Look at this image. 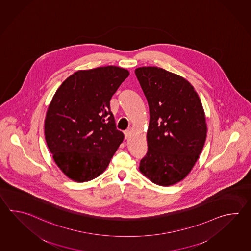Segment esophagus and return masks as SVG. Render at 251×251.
I'll list each match as a JSON object with an SVG mask.
<instances>
[{
    "label": "esophagus",
    "mask_w": 251,
    "mask_h": 251,
    "mask_svg": "<svg viewBox=\"0 0 251 251\" xmlns=\"http://www.w3.org/2000/svg\"><path fill=\"white\" fill-rule=\"evenodd\" d=\"M124 136H125V138L127 139V138H129V137L131 136V131L128 130H128H125V131H124Z\"/></svg>",
    "instance_id": "esophagus-1"
}]
</instances>
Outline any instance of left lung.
<instances>
[{"label": "left lung", "mask_w": 251, "mask_h": 251, "mask_svg": "<svg viewBox=\"0 0 251 251\" xmlns=\"http://www.w3.org/2000/svg\"><path fill=\"white\" fill-rule=\"evenodd\" d=\"M149 107L148 152L139 171L152 182L171 186L190 173L206 138L204 109L184 77L158 67L135 70Z\"/></svg>", "instance_id": "1"}]
</instances>
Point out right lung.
I'll return each instance as SVG.
<instances>
[{
	"label": "right lung",
	"instance_id": "right-lung-1",
	"mask_svg": "<svg viewBox=\"0 0 251 251\" xmlns=\"http://www.w3.org/2000/svg\"><path fill=\"white\" fill-rule=\"evenodd\" d=\"M128 75L116 66L78 71L51 99L45 121L46 144L57 166L72 180L98 177L123 142L110 101Z\"/></svg>",
	"mask_w": 251,
	"mask_h": 251
}]
</instances>
